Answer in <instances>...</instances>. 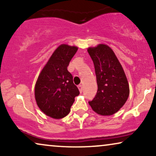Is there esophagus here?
<instances>
[{"label": "esophagus", "instance_id": "34e87169", "mask_svg": "<svg viewBox=\"0 0 156 156\" xmlns=\"http://www.w3.org/2000/svg\"><path fill=\"white\" fill-rule=\"evenodd\" d=\"M78 89H79V90H80V93H82V91H83V87H82V84L79 85V86H78Z\"/></svg>", "mask_w": 156, "mask_h": 156}]
</instances>
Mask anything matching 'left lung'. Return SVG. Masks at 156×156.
<instances>
[{"instance_id": "obj_1", "label": "left lung", "mask_w": 156, "mask_h": 156, "mask_svg": "<svg viewBox=\"0 0 156 156\" xmlns=\"http://www.w3.org/2000/svg\"><path fill=\"white\" fill-rule=\"evenodd\" d=\"M97 76V93L89 101L92 109L100 115L109 116L118 112L129 95V86L122 67L114 52L106 44L89 48Z\"/></svg>"}]
</instances>
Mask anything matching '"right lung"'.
I'll return each instance as SVG.
<instances>
[{"instance_id": "obj_1", "label": "right lung", "mask_w": 156, "mask_h": 156, "mask_svg": "<svg viewBox=\"0 0 156 156\" xmlns=\"http://www.w3.org/2000/svg\"><path fill=\"white\" fill-rule=\"evenodd\" d=\"M76 47L61 44L53 52L38 76L35 97L38 107L47 116L62 119L67 116L80 91L68 72L69 62Z\"/></svg>"}]
</instances>
